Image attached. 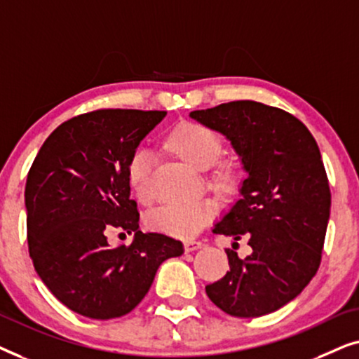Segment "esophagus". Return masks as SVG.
<instances>
[{
  "label": "esophagus",
  "instance_id": "obj_1",
  "mask_svg": "<svg viewBox=\"0 0 359 359\" xmlns=\"http://www.w3.org/2000/svg\"><path fill=\"white\" fill-rule=\"evenodd\" d=\"M203 247V242H199V240H186L184 242V252H194V250H198Z\"/></svg>",
  "mask_w": 359,
  "mask_h": 359
}]
</instances>
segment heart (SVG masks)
Masks as SVG:
<instances>
[{
	"label": "heart",
	"instance_id": "heart-1",
	"mask_svg": "<svg viewBox=\"0 0 359 359\" xmlns=\"http://www.w3.org/2000/svg\"><path fill=\"white\" fill-rule=\"evenodd\" d=\"M163 149L178 156L191 168L204 171L209 168L208 183L220 194H230L237 188V170L219 158L225 144L219 132L201 122H180L163 139ZM127 184L142 204L154 199L151 188V158L145 151L137 150L130 155L126 166ZM215 208L210 201L193 204H168L149 215V225L171 237L191 238L203 230L214 217Z\"/></svg>",
	"mask_w": 359,
	"mask_h": 359
}]
</instances>
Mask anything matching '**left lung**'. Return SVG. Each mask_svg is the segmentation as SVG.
I'll return each mask as SVG.
<instances>
[{"mask_svg":"<svg viewBox=\"0 0 359 359\" xmlns=\"http://www.w3.org/2000/svg\"><path fill=\"white\" fill-rule=\"evenodd\" d=\"M220 132L248 171L238 199L214 233L248 238L252 253L227 248L230 269L205 286L233 317L271 313L297 297L322 262L330 186L316 139L297 117L257 101H230L189 114Z\"/></svg>","mask_w":359,"mask_h":359,"instance_id":"8db88e82","label":"left lung"}]
</instances>
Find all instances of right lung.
I'll return each mask as SVG.
<instances>
[{
  "instance_id": "add662e5",
  "label": "right lung",
  "mask_w": 359,
  "mask_h": 359,
  "mask_svg": "<svg viewBox=\"0 0 359 359\" xmlns=\"http://www.w3.org/2000/svg\"><path fill=\"white\" fill-rule=\"evenodd\" d=\"M165 111L96 109L57 127L27 173V243L34 268L63 306L107 320L139 306L165 259L183 243L139 230L126 166ZM112 228L135 233L111 248Z\"/></svg>"
}]
</instances>
